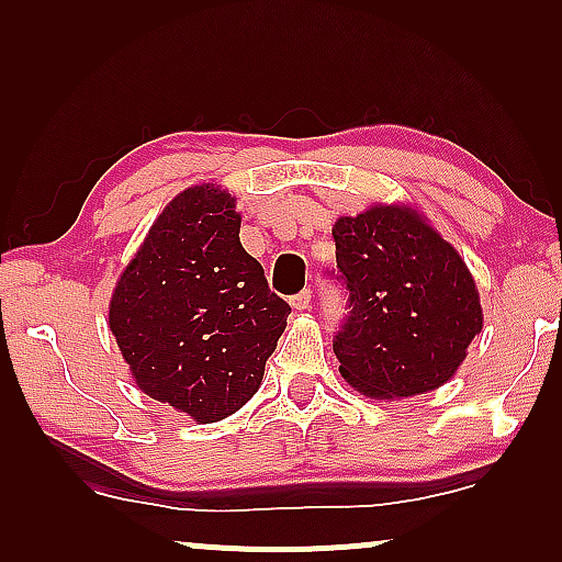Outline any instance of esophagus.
<instances>
[{
	"instance_id": "1",
	"label": "esophagus",
	"mask_w": 562,
	"mask_h": 562,
	"mask_svg": "<svg viewBox=\"0 0 562 562\" xmlns=\"http://www.w3.org/2000/svg\"><path fill=\"white\" fill-rule=\"evenodd\" d=\"M310 304H312V291H310V289H304L302 294L291 296V306H294L296 312H304V310H310Z\"/></svg>"
}]
</instances>
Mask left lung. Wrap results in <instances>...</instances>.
<instances>
[{
	"instance_id": "1",
	"label": "left lung",
	"mask_w": 562,
	"mask_h": 562,
	"mask_svg": "<svg viewBox=\"0 0 562 562\" xmlns=\"http://www.w3.org/2000/svg\"><path fill=\"white\" fill-rule=\"evenodd\" d=\"M350 317L333 350L348 386L409 398L448 383L483 329L479 286L460 252L414 204L375 202L333 225Z\"/></svg>"
}]
</instances>
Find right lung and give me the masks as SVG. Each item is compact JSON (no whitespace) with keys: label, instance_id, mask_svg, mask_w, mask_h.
I'll use <instances>...</instances> for the list:
<instances>
[{"label":"right lung","instance_id":"right-lung-1","mask_svg":"<svg viewBox=\"0 0 562 562\" xmlns=\"http://www.w3.org/2000/svg\"><path fill=\"white\" fill-rule=\"evenodd\" d=\"M240 220L220 183L179 191L110 299V329L135 386L196 425L250 402L291 314L245 252Z\"/></svg>","mask_w":562,"mask_h":562}]
</instances>
